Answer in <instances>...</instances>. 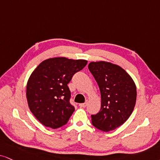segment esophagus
Here are the masks:
<instances>
[{
    "label": "esophagus",
    "mask_w": 160,
    "mask_h": 160,
    "mask_svg": "<svg viewBox=\"0 0 160 160\" xmlns=\"http://www.w3.org/2000/svg\"><path fill=\"white\" fill-rule=\"evenodd\" d=\"M88 105V102H85V103H82V104H79V107L81 108H85L86 106Z\"/></svg>",
    "instance_id": "obj_1"
}]
</instances>
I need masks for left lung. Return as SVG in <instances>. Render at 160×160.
<instances>
[{"mask_svg": "<svg viewBox=\"0 0 160 160\" xmlns=\"http://www.w3.org/2000/svg\"><path fill=\"white\" fill-rule=\"evenodd\" d=\"M88 68L99 87L101 109L91 116L92 124L108 132L123 125L134 109L137 87L133 78L119 65L108 62H92Z\"/></svg>", "mask_w": 160, "mask_h": 160, "instance_id": "left-lung-1", "label": "left lung"}]
</instances>
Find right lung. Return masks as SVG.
Returning a JSON list of instances; mask_svg holds the SVG:
<instances>
[{
  "mask_svg": "<svg viewBox=\"0 0 160 160\" xmlns=\"http://www.w3.org/2000/svg\"><path fill=\"white\" fill-rule=\"evenodd\" d=\"M87 63L83 59L50 58L40 63L30 75L26 92L28 106L45 127L56 129L68 123L75 110L70 103L68 84Z\"/></svg>",
  "mask_w": 160,
  "mask_h": 160,
  "instance_id": "obj_1",
  "label": "right lung"
}]
</instances>
